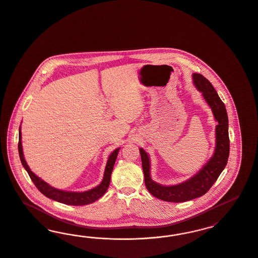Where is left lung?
I'll list each match as a JSON object with an SVG mask.
<instances>
[{
    "label": "left lung",
    "instance_id": "left-lung-1",
    "mask_svg": "<svg viewBox=\"0 0 258 258\" xmlns=\"http://www.w3.org/2000/svg\"><path fill=\"white\" fill-rule=\"evenodd\" d=\"M192 79L198 91L202 93L206 103L211 108L217 122L216 144L210 159L198 173L184 181L175 185H162L153 180L151 176L150 156L142 148L139 149L144 172L145 184L148 191L155 198L170 203H183L204 196L224 171L229 155L228 118L225 103L220 99L212 84L203 75L194 73Z\"/></svg>",
    "mask_w": 258,
    "mask_h": 258
}]
</instances>
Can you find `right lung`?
I'll return each mask as SVG.
<instances>
[{
    "instance_id": "right-lung-1",
    "label": "right lung",
    "mask_w": 258,
    "mask_h": 258,
    "mask_svg": "<svg viewBox=\"0 0 258 258\" xmlns=\"http://www.w3.org/2000/svg\"><path fill=\"white\" fill-rule=\"evenodd\" d=\"M120 151V148L115 149L113 152L110 154L107 158V162L104 169L103 177L101 183L96 187H94L90 190L84 191V192H72V191H64L57 188H54L44 181L39 176L35 175L29 165L27 164L24 154H23V148H22V134H21V125L19 127V144H18V152L20 156L22 165L24 166L25 170L28 172L30 177L34 183V185L37 187V189L41 192L44 196L52 199L53 201H56L58 203H61L64 205L69 206H85L92 204L96 202L98 199L102 198L104 193L107 191L108 186L110 184V178L113 170L114 164L117 158L118 153Z\"/></svg>"
}]
</instances>
